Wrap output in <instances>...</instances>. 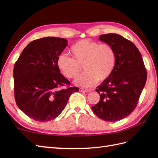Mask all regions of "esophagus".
Wrapping results in <instances>:
<instances>
[{
    "instance_id": "esophagus-1",
    "label": "esophagus",
    "mask_w": 158,
    "mask_h": 158,
    "mask_svg": "<svg viewBox=\"0 0 158 158\" xmlns=\"http://www.w3.org/2000/svg\"><path fill=\"white\" fill-rule=\"evenodd\" d=\"M79 90L80 92H85V93H89L91 92V89H84V88H79Z\"/></svg>"
}]
</instances>
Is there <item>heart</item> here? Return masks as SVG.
I'll return each mask as SVG.
<instances>
[{
  "label": "heart",
  "mask_w": 158,
  "mask_h": 158,
  "mask_svg": "<svg viewBox=\"0 0 158 158\" xmlns=\"http://www.w3.org/2000/svg\"><path fill=\"white\" fill-rule=\"evenodd\" d=\"M73 58L60 54L57 66L62 75L69 79H76L81 72L85 73L75 81V84L89 88L98 81H104L111 75L116 62L115 49L109 44L83 39L70 48Z\"/></svg>",
  "instance_id": "1"
}]
</instances>
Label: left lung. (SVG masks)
I'll return each instance as SVG.
<instances>
[{"label": "left lung", "instance_id": "1", "mask_svg": "<svg viewBox=\"0 0 158 158\" xmlns=\"http://www.w3.org/2000/svg\"><path fill=\"white\" fill-rule=\"evenodd\" d=\"M99 40L115 49L116 62L111 75L96 88L100 99L92 110L100 119L116 122L135 109L145 85L147 70L139 50L129 40L114 33L100 35Z\"/></svg>", "mask_w": 158, "mask_h": 158}]
</instances>
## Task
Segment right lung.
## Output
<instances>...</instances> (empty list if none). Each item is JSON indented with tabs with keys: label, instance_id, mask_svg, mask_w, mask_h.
<instances>
[{
	"label": "right lung",
	"instance_id": "obj_1",
	"mask_svg": "<svg viewBox=\"0 0 158 158\" xmlns=\"http://www.w3.org/2000/svg\"><path fill=\"white\" fill-rule=\"evenodd\" d=\"M67 40L47 36L31 42L23 49L13 69L14 95L17 105L37 122L56 118L62 113L77 87L62 89L70 83L57 66V59Z\"/></svg>",
	"mask_w": 158,
	"mask_h": 158
}]
</instances>
